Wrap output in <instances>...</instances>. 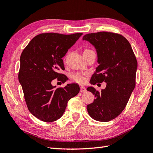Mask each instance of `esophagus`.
Segmentation results:
<instances>
[{
  "label": "esophagus",
  "mask_w": 153,
  "mask_h": 153,
  "mask_svg": "<svg viewBox=\"0 0 153 153\" xmlns=\"http://www.w3.org/2000/svg\"><path fill=\"white\" fill-rule=\"evenodd\" d=\"M86 91H87L86 90V88L85 87H84V86H81V87H80V91H81L82 93L85 92Z\"/></svg>",
  "instance_id": "1"
}]
</instances>
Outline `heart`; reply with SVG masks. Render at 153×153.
<instances>
[{
    "label": "heart",
    "instance_id": "1",
    "mask_svg": "<svg viewBox=\"0 0 153 153\" xmlns=\"http://www.w3.org/2000/svg\"><path fill=\"white\" fill-rule=\"evenodd\" d=\"M90 51V50L85 49L84 51ZM71 78L72 80H73V81L77 82V83H79V84L84 83L85 81V75L79 74V73L72 74L71 75Z\"/></svg>",
    "mask_w": 153,
    "mask_h": 153
}]
</instances>
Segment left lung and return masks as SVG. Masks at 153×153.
Returning a JSON list of instances; mask_svg holds the SVG:
<instances>
[{
  "instance_id": "1",
  "label": "left lung",
  "mask_w": 153,
  "mask_h": 153,
  "mask_svg": "<svg viewBox=\"0 0 153 153\" xmlns=\"http://www.w3.org/2000/svg\"><path fill=\"white\" fill-rule=\"evenodd\" d=\"M96 50L99 65L90 79L91 84L106 83L100 92L93 86L87 88L95 96L87 105L88 112L94 120L108 122L117 117L126 107L135 88L137 61L126 38L110 32L85 35Z\"/></svg>"
}]
</instances>
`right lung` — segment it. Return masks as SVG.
<instances>
[{"label":"right lung","mask_w":153,"mask_h":153,"mask_svg":"<svg viewBox=\"0 0 153 153\" xmlns=\"http://www.w3.org/2000/svg\"><path fill=\"white\" fill-rule=\"evenodd\" d=\"M82 35L43 33L32 39L22 52L19 81L29 112L41 120L59 119L68 101L79 93L78 84L55 88L51 82L57 77L66 82V76L59 73L65 69L62 58Z\"/></svg>","instance_id":"right-lung-1"}]
</instances>
